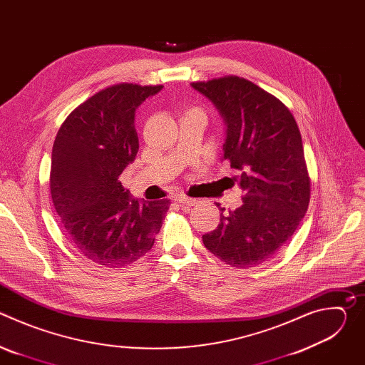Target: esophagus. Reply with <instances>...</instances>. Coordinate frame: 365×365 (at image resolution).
<instances>
[{"mask_svg": "<svg viewBox=\"0 0 365 365\" xmlns=\"http://www.w3.org/2000/svg\"><path fill=\"white\" fill-rule=\"evenodd\" d=\"M176 202H179L182 206H195L197 203L196 199H192V197H187L185 195H178L176 196Z\"/></svg>", "mask_w": 365, "mask_h": 365, "instance_id": "esophagus-1", "label": "esophagus"}]
</instances>
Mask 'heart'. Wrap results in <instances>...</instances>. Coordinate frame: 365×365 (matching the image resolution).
<instances>
[{"label":"heart","mask_w":365,"mask_h":365,"mask_svg":"<svg viewBox=\"0 0 365 365\" xmlns=\"http://www.w3.org/2000/svg\"><path fill=\"white\" fill-rule=\"evenodd\" d=\"M187 113H200V114H203V113H202L199 108H190Z\"/></svg>","instance_id":"1"}]
</instances>
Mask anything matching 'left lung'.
I'll return each mask as SVG.
<instances>
[{
    "label": "left lung",
    "instance_id": "obj_1",
    "mask_svg": "<svg viewBox=\"0 0 365 365\" xmlns=\"http://www.w3.org/2000/svg\"><path fill=\"white\" fill-rule=\"evenodd\" d=\"M192 86L227 123L224 159L240 170L244 203L221 211L217 230L202 235L231 267H257L292 238L310 199V178L297 123L284 103L248 79L228 75Z\"/></svg>",
    "mask_w": 365,
    "mask_h": 365
}]
</instances>
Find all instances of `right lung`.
<instances>
[{"instance_id": "right-lung-1", "label": "right lung", "mask_w": 365, "mask_h": 365, "mask_svg": "<svg viewBox=\"0 0 365 365\" xmlns=\"http://www.w3.org/2000/svg\"><path fill=\"white\" fill-rule=\"evenodd\" d=\"M162 85L117 83L76 107L61 125L51 150L50 193L62 225L91 262L120 269L151 250L170 207L169 199L130 197L118 180L134 162V115Z\"/></svg>"}]
</instances>
